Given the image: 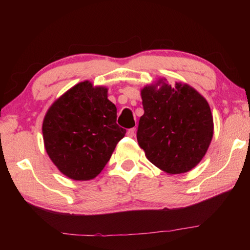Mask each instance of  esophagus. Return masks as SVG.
<instances>
[{"label": "esophagus", "mask_w": 250, "mask_h": 250, "mask_svg": "<svg viewBox=\"0 0 250 250\" xmlns=\"http://www.w3.org/2000/svg\"><path fill=\"white\" fill-rule=\"evenodd\" d=\"M134 134H135V129L134 128H131V129L126 131V135H128V137H130V138L134 137Z\"/></svg>", "instance_id": "34e87169"}]
</instances>
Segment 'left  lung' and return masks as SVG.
<instances>
[{
  "label": "left lung",
  "instance_id": "obj_1",
  "mask_svg": "<svg viewBox=\"0 0 250 250\" xmlns=\"http://www.w3.org/2000/svg\"><path fill=\"white\" fill-rule=\"evenodd\" d=\"M141 97L145 113L137 139L147 160L168 174L192 170L213 138V117L206 99L188 84L172 86L163 79L143 88Z\"/></svg>",
  "mask_w": 250,
  "mask_h": 250
}]
</instances>
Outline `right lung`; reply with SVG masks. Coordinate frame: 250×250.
Segmentation results:
<instances>
[{"label": "right lung", "mask_w": 250, "mask_h": 250, "mask_svg": "<svg viewBox=\"0 0 250 250\" xmlns=\"http://www.w3.org/2000/svg\"><path fill=\"white\" fill-rule=\"evenodd\" d=\"M107 88L89 82L74 86L48 109L43 122L45 149L62 174L87 181L103 171L125 130Z\"/></svg>", "instance_id": "right-lung-1"}]
</instances>
